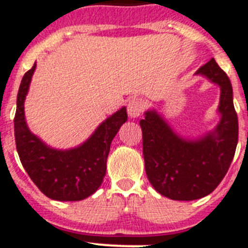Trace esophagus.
<instances>
[{
  "instance_id": "34e87169",
  "label": "esophagus",
  "mask_w": 248,
  "mask_h": 248,
  "mask_svg": "<svg viewBox=\"0 0 248 248\" xmlns=\"http://www.w3.org/2000/svg\"><path fill=\"white\" fill-rule=\"evenodd\" d=\"M146 108V102L142 98H135L130 99L127 105V113L131 118H137L143 112V109Z\"/></svg>"
}]
</instances>
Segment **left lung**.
Wrapping results in <instances>:
<instances>
[{
    "mask_svg": "<svg viewBox=\"0 0 248 248\" xmlns=\"http://www.w3.org/2000/svg\"><path fill=\"white\" fill-rule=\"evenodd\" d=\"M195 74L220 89V118L213 130L194 139L184 137L154 108L140 121L147 179L157 193L172 201H194L211 194L228 171L238 141L230 78L214 59Z\"/></svg>",
    "mask_w": 248,
    "mask_h": 248,
    "instance_id": "1",
    "label": "left lung"
}]
</instances>
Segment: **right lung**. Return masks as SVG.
I'll return each mask as SVG.
<instances>
[{
	"label": "right lung",
	"mask_w": 248,
	"mask_h": 248,
	"mask_svg": "<svg viewBox=\"0 0 248 248\" xmlns=\"http://www.w3.org/2000/svg\"><path fill=\"white\" fill-rule=\"evenodd\" d=\"M36 63L22 77L18 88L15 140L24 169L47 198L60 202L83 201L103 182L111 142L127 121L126 107L106 118L83 143L66 150L54 149L34 135L25 118V99Z\"/></svg>",
	"instance_id": "right-lung-1"
}]
</instances>
